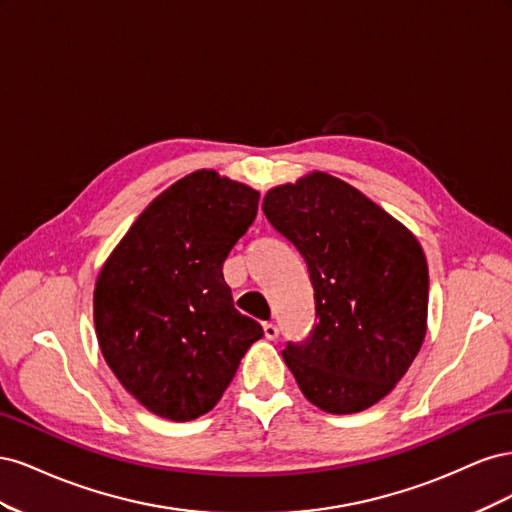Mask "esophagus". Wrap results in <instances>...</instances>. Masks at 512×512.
Wrapping results in <instances>:
<instances>
[{"label": "esophagus", "mask_w": 512, "mask_h": 512, "mask_svg": "<svg viewBox=\"0 0 512 512\" xmlns=\"http://www.w3.org/2000/svg\"><path fill=\"white\" fill-rule=\"evenodd\" d=\"M262 331H265L267 339H277V335H280V329H277V324H273V322L262 324Z\"/></svg>", "instance_id": "obj_1"}]
</instances>
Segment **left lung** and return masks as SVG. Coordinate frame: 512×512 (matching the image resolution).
I'll return each instance as SVG.
<instances>
[{"mask_svg": "<svg viewBox=\"0 0 512 512\" xmlns=\"http://www.w3.org/2000/svg\"><path fill=\"white\" fill-rule=\"evenodd\" d=\"M269 224L303 256L316 322L282 350L303 395L324 412L374 406L406 374L427 327L429 273L416 237L327 173L267 192Z\"/></svg>", "mask_w": 512, "mask_h": 512, "instance_id": "obj_1", "label": "left lung"}]
</instances>
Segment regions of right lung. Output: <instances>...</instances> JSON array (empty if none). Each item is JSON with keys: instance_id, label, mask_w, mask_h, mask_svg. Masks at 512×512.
<instances>
[{"instance_id": "obj_1", "label": "right lung", "mask_w": 512, "mask_h": 512, "mask_svg": "<svg viewBox=\"0 0 512 512\" xmlns=\"http://www.w3.org/2000/svg\"><path fill=\"white\" fill-rule=\"evenodd\" d=\"M260 194L213 170L170 185L138 215L94 292L98 344L132 397L168 421L218 404L262 327L232 305L222 265Z\"/></svg>"}]
</instances>
